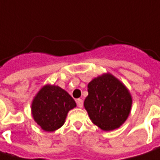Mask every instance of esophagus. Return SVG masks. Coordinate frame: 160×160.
<instances>
[{
  "instance_id": "34e87169",
  "label": "esophagus",
  "mask_w": 160,
  "mask_h": 160,
  "mask_svg": "<svg viewBox=\"0 0 160 160\" xmlns=\"http://www.w3.org/2000/svg\"><path fill=\"white\" fill-rule=\"evenodd\" d=\"M76 103H77V106H78L79 108H82V107H83V100H82V99H80V98L77 99V100H76Z\"/></svg>"
}]
</instances>
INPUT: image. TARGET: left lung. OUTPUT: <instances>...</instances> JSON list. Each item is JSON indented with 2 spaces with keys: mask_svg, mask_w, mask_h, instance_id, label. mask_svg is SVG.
I'll return each mask as SVG.
<instances>
[{
  "mask_svg": "<svg viewBox=\"0 0 160 160\" xmlns=\"http://www.w3.org/2000/svg\"><path fill=\"white\" fill-rule=\"evenodd\" d=\"M84 101L90 120L103 131L119 128L126 121L132 108V96L122 83L110 73L91 80Z\"/></svg>",
  "mask_w": 160,
  "mask_h": 160,
  "instance_id": "left-lung-1",
  "label": "left lung"
}]
</instances>
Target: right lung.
<instances>
[{"mask_svg":"<svg viewBox=\"0 0 160 160\" xmlns=\"http://www.w3.org/2000/svg\"><path fill=\"white\" fill-rule=\"evenodd\" d=\"M75 107L74 99L64 89L45 85L33 99L32 115L44 131L53 132L63 125L68 112Z\"/></svg>","mask_w":160,"mask_h":160,"instance_id":"1","label":"right lung"}]
</instances>
